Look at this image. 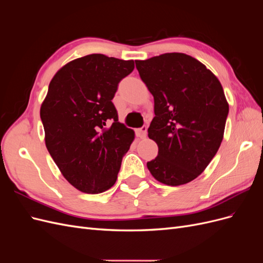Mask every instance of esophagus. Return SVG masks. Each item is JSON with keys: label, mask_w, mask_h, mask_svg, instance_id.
Returning <instances> with one entry per match:
<instances>
[{"label": "esophagus", "mask_w": 263, "mask_h": 263, "mask_svg": "<svg viewBox=\"0 0 263 263\" xmlns=\"http://www.w3.org/2000/svg\"><path fill=\"white\" fill-rule=\"evenodd\" d=\"M146 135H147V127L146 126L141 127V128H139V129H136V136L138 138H141V139L145 138Z\"/></svg>", "instance_id": "obj_1"}]
</instances>
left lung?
<instances>
[{
    "label": "left lung",
    "mask_w": 263,
    "mask_h": 263,
    "mask_svg": "<svg viewBox=\"0 0 263 263\" xmlns=\"http://www.w3.org/2000/svg\"><path fill=\"white\" fill-rule=\"evenodd\" d=\"M135 62L155 101L148 137L158 156L147 168L165 185L185 184L206 169L221 144L229 110L224 90L210 69L185 53Z\"/></svg>",
    "instance_id": "1"
}]
</instances>
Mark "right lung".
I'll return each mask as SVG.
<instances>
[{"mask_svg":"<svg viewBox=\"0 0 263 263\" xmlns=\"http://www.w3.org/2000/svg\"><path fill=\"white\" fill-rule=\"evenodd\" d=\"M134 60L93 53L60 68L41 106L45 144L62 176L77 190L99 194L117 180L135 132L118 122L112 100Z\"/></svg>","mask_w":263,"mask_h":263,"instance_id":"obj_1","label":"right lung"}]
</instances>
